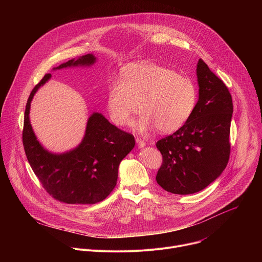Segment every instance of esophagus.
Listing matches in <instances>:
<instances>
[{"label": "esophagus", "instance_id": "obj_1", "mask_svg": "<svg viewBox=\"0 0 262 262\" xmlns=\"http://www.w3.org/2000/svg\"><path fill=\"white\" fill-rule=\"evenodd\" d=\"M136 142H137V145H138V147H139V148H144V147L146 146V143H145L143 140L139 139V138H137V139H136Z\"/></svg>", "mask_w": 262, "mask_h": 262}]
</instances>
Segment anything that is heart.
<instances>
[{"label": "heart", "mask_w": 262, "mask_h": 262, "mask_svg": "<svg viewBox=\"0 0 262 262\" xmlns=\"http://www.w3.org/2000/svg\"><path fill=\"white\" fill-rule=\"evenodd\" d=\"M110 118L119 126L128 125L137 113V130L155 129L170 134L189 120L197 102L191 80L156 63H138L123 69L119 83L112 84L106 94Z\"/></svg>", "instance_id": "1"}]
</instances>
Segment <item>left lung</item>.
Listing matches in <instances>:
<instances>
[{
  "label": "left lung",
  "mask_w": 262,
  "mask_h": 262,
  "mask_svg": "<svg viewBox=\"0 0 262 262\" xmlns=\"http://www.w3.org/2000/svg\"><path fill=\"white\" fill-rule=\"evenodd\" d=\"M196 73L199 98L193 114L178 130L157 143L163 156L157 181L172 194L205 189L226 168L230 155L232 97L202 59Z\"/></svg>",
  "instance_id": "1"
}]
</instances>
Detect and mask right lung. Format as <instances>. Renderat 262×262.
<instances>
[{"label":"right lung","mask_w":262,"mask_h":262,"mask_svg":"<svg viewBox=\"0 0 262 262\" xmlns=\"http://www.w3.org/2000/svg\"><path fill=\"white\" fill-rule=\"evenodd\" d=\"M93 54L71 59L53 70L90 67L96 62ZM48 73L32 90L25 111L23 143L28 162L55 199L68 204H95L114 190L120 162L133 150L135 138L93 112L87 120L81 143L68 151L56 154L48 150L37 139L30 121L31 102L50 79Z\"/></svg>","instance_id":"1"}]
</instances>
